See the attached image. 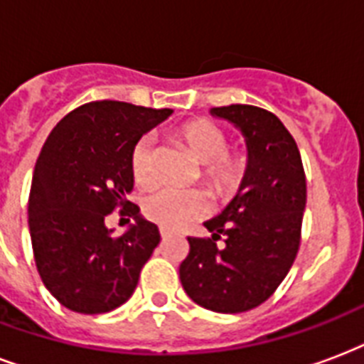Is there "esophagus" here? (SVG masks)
Listing matches in <instances>:
<instances>
[{
	"label": "esophagus",
	"instance_id": "1",
	"mask_svg": "<svg viewBox=\"0 0 364 364\" xmlns=\"http://www.w3.org/2000/svg\"><path fill=\"white\" fill-rule=\"evenodd\" d=\"M159 233H161L163 241H165V239L173 237V232H171V230H167V228H159Z\"/></svg>",
	"mask_w": 364,
	"mask_h": 364
}]
</instances>
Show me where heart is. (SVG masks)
Wrapping results in <instances>:
<instances>
[{"mask_svg": "<svg viewBox=\"0 0 364 364\" xmlns=\"http://www.w3.org/2000/svg\"><path fill=\"white\" fill-rule=\"evenodd\" d=\"M173 136L184 144L191 157L203 165V184L214 197L228 199L239 190L247 173V157L243 154H228L230 138L222 127L208 119H191L176 127ZM129 167L138 188L150 190L156 186V144L150 136H142L132 146ZM205 210V199L197 191L161 190L144 203L146 218L168 230H176L186 222L196 220Z\"/></svg>", "mask_w": 364, "mask_h": 364, "instance_id": "b5f03b06", "label": "heart"}]
</instances>
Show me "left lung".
Masks as SVG:
<instances>
[{
    "mask_svg": "<svg viewBox=\"0 0 364 364\" xmlns=\"http://www.w3.org/2000/svg\"><path fill=\"white\" fill-rule=\"evenodd\" d=\"M247 144V173L237 193L205 222L210 239L190 237L180 264L186 294L216 314H241L272 296L294 264L306 210V174L290 132L267 109L232 104L210 108ZM224 235L227 247L215 241Z\"/></svg>",
    "mask_w": 364,
    "mask_h": 364,
    "instance_id": "obj_1",
    "label": "left lung"
}]
</instances>
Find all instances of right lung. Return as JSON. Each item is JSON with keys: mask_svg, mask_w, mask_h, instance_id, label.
<instances>
[{"mask_svg": "<svg viewBox=\"0 0 364 364\" xmlns=\"http://www.w3.org/2000/svg\"><path fill=\"white\" fill-rule=\"evenodd\" d=\"M173 109L117 100L80 106L45 140L33 168L28 226L36 266L50 294L75 314L98 315L132 296L138 277L161 235L132 191V146ZM115 206L135 218L117 238L105 228Z\"/></svg>", "mask_w": 364, "mask_h": 364, "instance_id": "right-lung-1", "label": "right lung"}]
</instances>
